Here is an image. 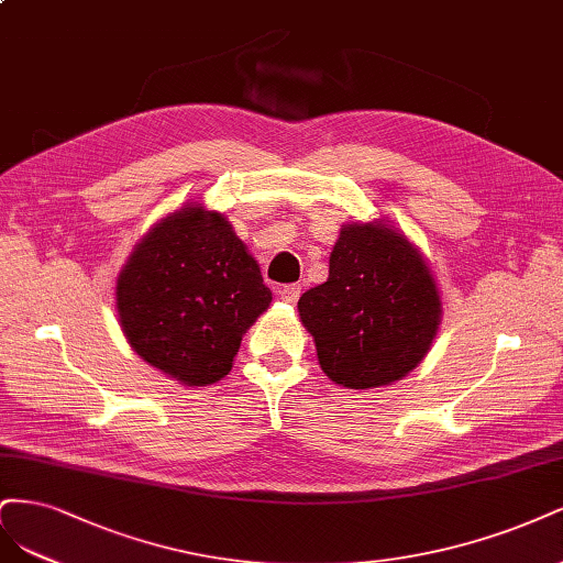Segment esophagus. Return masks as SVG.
Returning <instances> with one entry per match:
<instances>
[{"mask_svg":"<svg viewBox=\"0 0 563 563\" xmlns=\"http://www.w3.org/2000/svg\"><path fill=\"white\" fill-rule=\"evenodd\" d=\"M299 295H301V287H299V285H283V287L278 289V297H280L283 301H287V303H297Z\"/></svg>","mask_w":563,"mask_h":563,"instance_id":"1","label":"esophagus"}]
</instances>
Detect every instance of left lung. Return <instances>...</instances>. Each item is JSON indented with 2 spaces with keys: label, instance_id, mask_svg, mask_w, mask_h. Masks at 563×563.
<instances>
[{
  "label": "left lung",
  "instance_id": "8db88e82",
  "mask_svg": "<svg viewBox=\"0 0 563 563\" xmlns=\"http://www.w3.org/2000/svg\"><path fill=\"white\" fill-rule=\"evenodd\" d=\"M297 308L322 372L353 390L393 386L413 372L442 322L438 280L388 220L343 224L330 278L303 292Z\"/></svg>",
  "mask_w": 563,
  "mask_h": 563
}]
</instances>
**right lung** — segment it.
Here are the masks:
<instances>
[{
  "mask_svg": "<svg viewBox=\"0 0 563 563\" xmlns=\"http://www.w3.org/2000/svg\"><path fill=\"white\" fill-rule=\"evenodd\" d=\"M114 295L131 349L189 388L212 386L231 372L243 334L274 299L227 214L201 201L142 235Z\"/></svg>",
  "mask_w": 563,
  "mask_h": 563,
  "instance_id": "obj_1",
  "label": "right lung"
}]
</instances>
